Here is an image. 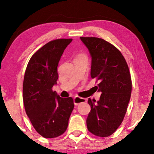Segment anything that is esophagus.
I'll use <instances>...</instances> for the list:
<instances>
[{
    "label": "esophagus",
    "mask_w": 154,
    "mask_h": 154,
    "mask_svg": "<svg viewBox=\"0 0 154 154\" xmlns=\"http://www.w3.org/2000/svg\"><path fill=\"white\" fill-rule=\"evenodd\" d=\"M85 102H86V100L84 98L79 97L78 96H75L73 97V102H74L75 105H79V104H81V103H83Z\"/></svg>",
    "instance_id": "34e87169"
}]
</instances>
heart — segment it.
<instances>
[{
  "label": "heart",
  "instance_id": "heart-1",
  "mask_svg": "<svg viewBox=\"0 0 154 154\" xmlns=\"http://www.w3.org/2000/svg\"><path fill=\"white\" fill-rule=\"evenodd\" d=\"M85 57V56L84 55V54H79V55L77 57Z\"/></svg>",
  "mask_w": 154,
  "mask_h": 154
}]
</instances>
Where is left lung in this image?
Returning <instances> with one entry per match:
<instances>
[{"instance_id":"left-lung-1","label":"left lung","mask_w":154,"mask_h":154,"mask_svg":"<svg viewBox=\"0 0 154 154\" xmlns=\"http://www.w3.org/2000/svg\"><path fill=\"white\" fill-rule=\"evenodd\" d=\"M91 57L92 79L99 81L100 100L88 99L91 107L86 123L89 131L99 137L112 134L125 116L132 92L129 68L121 52L104 39L81 37Z\"/></svg>"}]
</instances>
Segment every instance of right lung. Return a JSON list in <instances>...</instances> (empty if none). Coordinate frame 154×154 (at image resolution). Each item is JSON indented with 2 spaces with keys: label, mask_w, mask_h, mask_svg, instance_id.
Masks as SVG:
<instances>
[{
  "label": "right lung",
  "mask_w": 154,
  "mask_h": 154,
  "mask_svg": "<svg viewBox=\"0 0 154 154\" xmlns=\"http://www.w3.org/2000/svg\"><path fill=\"white\" fill-rule=\"evenodd\" d=\"M72 39H57L33 54L23 83V101L26 115L38 133L45 138L60 136L68 127L74 104L52 91L58 79L57 66Z\"/></svg>",
  "instance_id": "obj_1"
}]
</instances>
